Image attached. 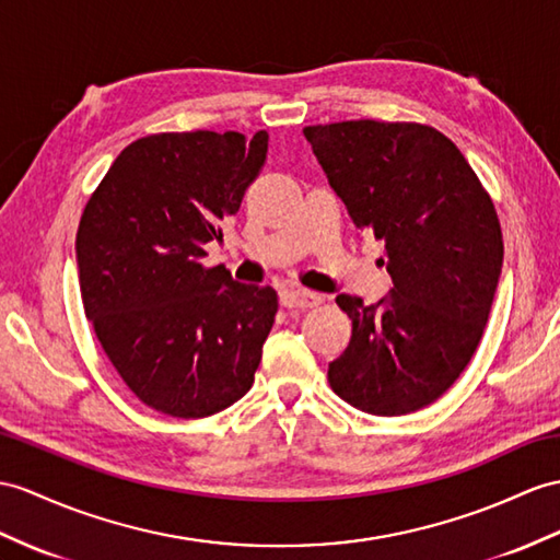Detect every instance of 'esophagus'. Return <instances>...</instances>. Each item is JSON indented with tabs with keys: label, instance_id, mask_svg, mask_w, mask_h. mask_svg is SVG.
<instances>
[{
	"label": "esophagus",
	"instance_id": "1",
	"mask_svg": "<svg viewBox=\"0 0 560 560\" xmlns=\"http://www.w3.org/2000/svg\"><path fill=\"white\" fill-rule=\"evenodd\" d=\"M323 302V296L308 290H284L280 294V304L284 308H313Z\"/></svg>",
	"mask_w": 560,
	"mask_h": 560
}]
</instances>
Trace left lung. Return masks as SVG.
Instances as JSON below:
<instances>
[{"mask_svg": "<svg viewBox=\"0 0 560 560\" xmlns=\"http://www.w3.org/2000/svg\"><path fill=\"white\" fill-rule=\"evenodd\" d=\"M304 138L353 225L385 242L394 282L377 304L335 299L351 339L327 383L363 413L420 411L482 339L503 261L494 201L458 147L422 122L342 120Z\"/></svg>", "mask_w": 560, "mask_h": 560, "instance_id": "left-lung-1", "label": "left lung"}]
</instances>
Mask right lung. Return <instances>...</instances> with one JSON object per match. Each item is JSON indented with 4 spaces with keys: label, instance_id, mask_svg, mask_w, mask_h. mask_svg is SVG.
Returning a JSON list of instances; mask_svg holds the SVG:
<instances>
[{
    "label": "right lung",
    "instance_id": "right-lung-1",
    "mask_svg": "<svg viewBox=\"0 0 560 560\" xmlns=\"http://www.w3.org/2000/svg\"><path fill=\"white\" fill-rule=\"evenodd\" d=\"M268 132H156L128 144L80 215V294L104 353L144 406L207 418L254 385L278 294L203 266L261 173Z\"/></svg>",
    "mask_w": 560,
    "mask_h": 560
}]
</instances>
